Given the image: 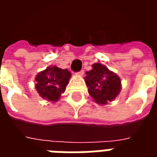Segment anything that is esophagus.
Returning a JSON list of instances; mask_svg holds the SVG:
<instances>
[{
  "label": "esophagus",
  "mask_w": 157,
  "mask_h": 157,
  "mask_svg": "<svg viewBox=\"0 0 157 157\" xmlns=\"http://www.w3.org/2000/svg\"><path fill=\"white\" fill-rule=\"evenodd\" d=\"M76 75H81V76H82V75H84V71H83V70H82V71H80L76 73Z\"/></svg>",
  "instance_id": "1"
}]
</instances>
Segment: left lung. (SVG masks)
Wrapping results in <instances>:
<instances>
[{"label": "left lung", "instance_id": "8db88e82", "mask_svg": "<svg viewBox=\"0 0 157 157\" xmlns=\"http://www.w3.org/2000/svg\"><path fill=\"white\" fill-rule=\"evenodd\" d=\"M92 66L91 71L86 72L84 78L89 94L97 103L106 104L119 94L121 80L117 74L100 63H95Z\"/></svg>", "mask_w": 157, "mask_h": 157}]
</instances>
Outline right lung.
<instances>
[{
	"label": "right lung",
	"mask_w": 157,
	"mask_h": 157,
	"mask_svg": "<svg viewBox=\"0 0 157 157\" xmlns=\"http://www.w3.org/2000/svg\"><path fill=\"white\" fill-rule=\"evenodd\" d=\"M71 76L67 69L48 66L35 77V88L39 96L50 102H57Z\"/></svg>",
	"instance_id": "right-lung-1"
}]
</instances>
